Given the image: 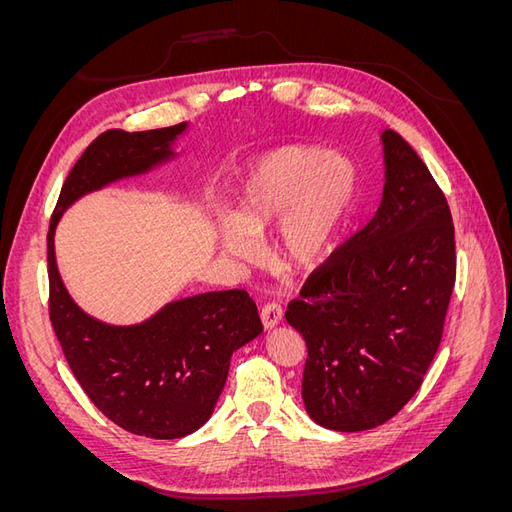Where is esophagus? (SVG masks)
I'll use <instances>...</instances> for the list:
<instances>
[{"mask_svg": "<svg viewBox=\"0 0 512 512\" xmlns=\"http://www.w3.org/2000/svg\"><path fill=\"white\" fill-rule=\"evenodd\" d=\"M282 316H284L282 305L275 303V301L265 303V305H262V309H260V320H262V324H265V329L277 327V324L282 322Z\"/></svg>", "mask_w": 512, "mask_h": 512, "instance_id": "obj_1", "label": "esophagus"}]
</instances>
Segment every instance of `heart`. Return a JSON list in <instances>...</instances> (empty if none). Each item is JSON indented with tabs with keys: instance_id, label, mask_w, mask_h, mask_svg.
Instances as JSON below:
<instances>
[{
	"instance_id": "obj_1",
	"label": "heart",
	"mask_w": 512,
	"mask_h": 512,
	"mask_svg": "<svg viewBox=\"0 0 512 512\" xmlns=\"http://www.w3.org/2000/svg\"><path fill=\"white\" fill-rule=\"evenodd\" d=\"M354 194L356 168L342 153L303 145L271 151L243 183L232 213L235 228H224L220 237L224 252L252 262L258 256L256 241L284 220L275 245L280 265L290 271L314 269L331 252Z\"/></svg>"
}]
</instances>
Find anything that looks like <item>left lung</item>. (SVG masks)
Wrapping results in <instances>:
<instances>
[{
    "mask_svg": "<svg viewBox=\"0 0 512 512\" xmlns=\"http://www.w3.org/2000/svg\"><path fill=\"white\" fill-rule=\"evenodd\" d=\"M384 192L365 228L307 277L286 320L307 346L303 401L327 429L393 418L438 352L457 275L455 226L425 162L382 132Z\"/></svg>",
    "mask_w": 512,
    "mask_h": 512,
    "instance_id": "left-lung-1",
    "label": "left lung"
}]
</instances>
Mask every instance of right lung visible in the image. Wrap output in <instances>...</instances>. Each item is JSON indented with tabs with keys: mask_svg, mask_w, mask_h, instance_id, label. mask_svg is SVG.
I'll list each match as a JSON object with an SVG mask.
<instances>
[{
	"mask_svg": "<svg viewBox=\"0 0 512 512\" xmlns=\"http://www.w3.org/2000/svg\"><path fill=\"white\" fill-rule=\"evenodd\" d=\"M185 128L100 134L64 181L46 235L49 316L74 378L115 425L156 440L183 438L209 421L232 352L262 333L256 303L241 288L205 292L141 324L113 327L87 316L61 282L55 226L74 200L173 158L170 145Z\"/></svg>",
	"mask_w": 512,
	"mask_h": 512,
	"instance_id": "1",
	"label": "right lung"
}]
</instances>
